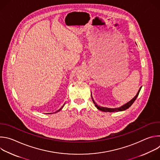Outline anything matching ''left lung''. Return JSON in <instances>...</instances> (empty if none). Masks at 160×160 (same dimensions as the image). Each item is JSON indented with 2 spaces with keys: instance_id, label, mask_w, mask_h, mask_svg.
Wrapping results in <instances>:
<instances>
[{
  "instance_id": "8db88e82",
  "label": "left lung",
  "mask_w": 160,
  "mask_h": 160,
  "mask_svg": "<svg viewBox=\"0 0 160 160\" xmlns=\"http://www.w3.org/2000/svg\"><path fill=\"white\" fill-rule=\"evenodd\" d=\"M141 87H140V88H139V91H138V94H136V96H135V97H134V98H133L131 101H130L126 103L125 104H124V105L122 106H121V107H120V108H109L101 107V106H98V105L95 102V101H94V99H93V98H92V94H91V98H92V101H93L94 104H95L96 107L99 110H100V111H104V112H118V111H124V110H125V109H128V108H130V107L132 106V104L134 102V101H135V99H137V98H138V95H139V92H140V90H141Z\"/></svg>"
}]
</instances>
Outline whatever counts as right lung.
Returning <instances> with one entry per match:
<instances>
[{
	"mask_svg": "<svg viewBox=\"0 0 160 160\" xmlns=\"http://www.w3.org/2000/svg\"><path fill=\"white\" fill-rule=\"evenodd\" d=\"M63 107H64V105H63V106H62V107H61V108H60L59 110H58L57 111H56V112H55V113H56V112H58V111H60V110H61V109H62ZM48 114H51V113H48Z\"/></svg>",
	"mask_w": 160,
	"mask_h": 160,
	"instance_id": "add662e5",
	"label": "right lung"
}]
</instances>
